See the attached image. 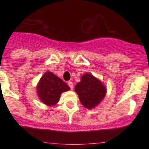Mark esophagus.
I'll list each match as a JSON object with an SVG mask.
<instances>
[{"instance_id":"34e87169","label":"esophagus","mask_w":149,"mask_h":149,"mask_svg":"<svg viewBox=\"0 0 149 149\" xmlns=\"http://www.w3.org/2000/svg\"><path fill=\"white\" fill-rule=\"evenodd\" d=\"M68 86H69V87H70L71 89H73L74 85H73V83H72V81H68Z\"/></svg>"}]
</instances>
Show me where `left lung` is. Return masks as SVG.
<instances>
[{
    "mask_svg": "<svg viewBox=\"0 0 149 149\" xmlns=\"http://www.w3.org/2000/svg\"><path fill=\"white\" fill-rule=\"evenodd\" d=\"M74 90L83 106L89 110L98 106L107 93V87L103 82L89 73L81 76V81L76 84Z\"/></svg>",
    "mask_w": 149,
    "mask_h": 149,
    "instance_id": "obj_1",
    "label": "left lung"
}]
</instances>
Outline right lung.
<instances>
[{
    "label": "right lung",
    "instance_id": "right-lung-1",
    "mask_svg": "<svg viewBox=\"0 0 149 149\" xmlns=\"http://www.w3.org/2000/svg\"><path fill=\"white\" fill-rule=\"evenodd\" d=\"M69 89V86L64 81L49 71L41 77L36 86L38 97L48 107L54 106L58 103L62 93Z\"/></svg>",
    "mask_w": 149,
    "mask_h": 149
}]
</instances>
